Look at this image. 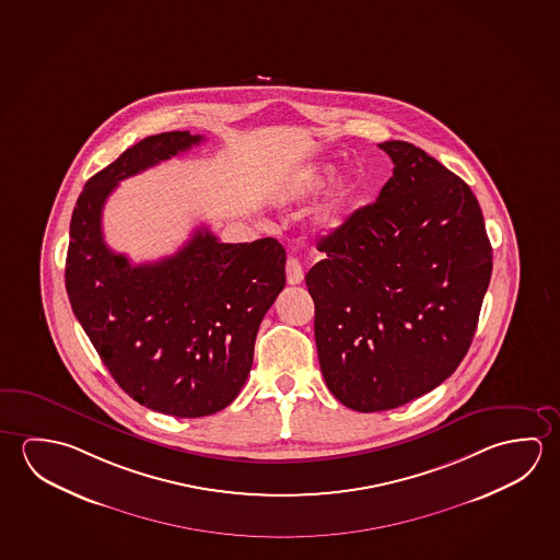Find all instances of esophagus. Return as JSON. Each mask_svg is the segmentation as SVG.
I'll return each instance as SVG.
<instances>
[{"label":"esophagus","instance_id":"esophagus-1","mask_svg":"<svg viewBox=\"0 0 560 560\" xmlns=\"http://www.w3.org/2000/svg\"><path fill=\"white\" fill-rule=\"evenodd\" d=\"M287 283L289 284H301L304 279L303 266L296 257H289L287 259Z\"/></svg>","mask_w":560,"mask_h":560}]
</instances>
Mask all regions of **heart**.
Returning <instances> with one entry per match:
<instances>
[{
	"label": "heart",
	"instance_id": "heart-1",
	"mask_svg": "<svg viewBox=\"0 0 560 560\" xmlns=\"http://www.w3.org/2000/svg\"><path fill=\"white\" fill-rule=\"evenodd\" d=\"M328 172H330L328 167L306 172V174L299 179V184L294 185L293 191L289 192V199H291V201H294V199H301V197H304L306 192H311L312 189L320 187L322 182L326 179ZM355 189H358V185L353 184V179H341L338 187H336V191H334V199H331L330 209L326 212L324 221H336L339 212L343 211V209L348 207L349 202L353 201V197H355Z\"/></svg>",
	"mask_w": 560,
	"mask_h": 560
}]
</instances>
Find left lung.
<instances>
[{
	"mask_svg": "<svg viewBox=\"0 0 560 560\" xmlns=\"http://www.w3.org/2000/svg\"><path fill=\"white\" fill-rule=\"evenodd\" d=\"M378 148L393 177L318 242L326 259L304 277L322 375L358 412L393 410L453 375L492 276L470 187L410 142Z\"/></svg>",
	"mask_w": 560,
	"mask_h": 560,
	"instance_id": "left-lung-1",
	"label": "left lung"
}]
</instances>
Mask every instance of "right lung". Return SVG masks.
Listing matches in <instances>:
<instances>
[{
	"label": "right lung",
	"mask_w": 560,
	"mask_h": 560,
	"mask_svg": "<svg viewBox=\"0 0 560 560\" xmlns=\"http://www.w3.org/2000/svg\"><path fill=\"white\" fill-rule=\"evenodd\" d=\"M201 140L189 130L148 137L93 175L66 256L68 299L105 368L130 398L175 418L211 416L238 396L284 287L276 238L222 244L199 229L174 256L140 266L105 244L103 205L117 184Z\"/></svg>",
	"instance_id": "add662e5"
}]
</instances>
